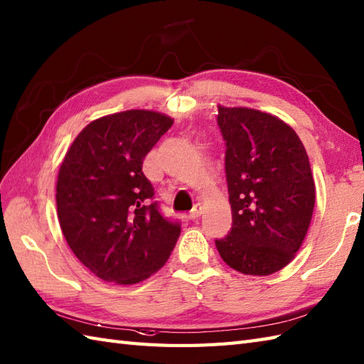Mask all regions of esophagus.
<instances>
[{"label": "esophagus", "instance_id": "34e87169", "mask_svg": "<svg viewBox=\"0 0 364 364\" xmlns=\"http://www.w3.org/2000/svg\"><path fill=\"white\" fill-rule=\"evenodd\" d=\"M201 213H203V208L200 205H196L189 213V218L191 220H197V218L201 215Z\"/></svg>", "mask_w": 364, "mask_h": 364}]
</instances>
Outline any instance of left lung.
Masks as SVG:
<instances>
[{"label": "left lung", "instance_id": "obj_1", "mask_svg": "<svg viewBox=\"0 0 364 364\" xmlns=\"http://www.w3.org/2000/svg\"><path fill=\"white\" fill-rule=\"evenodd\" d=\"M217 124L232 228L215 247L243 274H273L293 260L314 214L307 151L290 125L259 109L218 105Z\"/></svg>", "mask_w": 364, "mask_h": 364}]
</instances>
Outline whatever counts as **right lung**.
<instances>
[{
	"label": "right lung",
	"instance_id": "obj_1",
	"mask_svg": "<svg viewBox=\"0 0 364 364\" xmlns=\"http://www.w3.org/2000/svg\"><path fill=\"white\" fill-rule=\"evenodd\" d=\"M173 119L147 109L104 116L74 139L58 171L57 215L70 248L97 277L138 284L161 268L181 225L154 201L142 161Z\"/></svg>",
	"mask_w": 364,
	"mask_h": 364
}]
</instances>
